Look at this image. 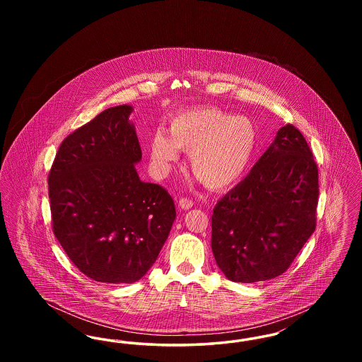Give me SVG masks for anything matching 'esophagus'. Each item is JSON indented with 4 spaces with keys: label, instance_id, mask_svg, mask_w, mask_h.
Here are the masks:
<instances>
[{
    "label": "esophagus",
    "instance_id": "obj_1",
    "mask_svg": "<svg viewBox=\"0 0 362 362\" xmlns=\"http://www.w3.org/2000/svg\"><path fill=\"white\" fill-rule=\"evenodd\" d=\"M179 206L185 209V210H189V209L194 206V202L189 198H180L179 199Z\"/></svg>",
    "mask_w": 362,
    "mask_h": 362
}]
</instances>
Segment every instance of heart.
Instances as JSON below:
<instances>
[{
    "label": "heart",
    "instance_id": "heart-1",
    "mask_svg": "<svg viewBox=\"0 0 362 362\" xmlns=\"http://www.w3.org/2000/svg\"><path fill=\"white\" fill-rule=\"evenodd\" d=\"M168 134L157 130L149 142L151 163L158 176L168 173L180 156L189 152L194 173L214 189L239 182L250 168L258 144L255 123L217 107L183 111L168 122Z\"/></svg>",
    "mask_w": 362,
    "mask_h": 362
}]
</instances>
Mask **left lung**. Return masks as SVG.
I'll list each match as a JSON object with an SVG mask.
<instances>
[{
    "label": "left lung",
    "instance_id": "obj_1",
    "mask_svg": "<svg viewBox=\"0 0 362 362\" xmlns=\"http://www.w3.org/2000/svg\"><path fill=\"white\" fill-rule=\"evenodd\" d=\"M317 198L310 146L298 129L286 124L213 209L211 250L225 276L252 284L285 273L315 232Z\"/></svg>",
    "mask_w": 362,
    "mask_h": 362
}]
</instances>
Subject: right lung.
Wrapping results in <instances>:
<instances>
[{
  "mask_svg": "<svg viewBox=\"0 0 362 362\" xmlns=\"http://www.w3.org/2000/svg\"><path fill=\"white\" fill-rule=\"evenodd\" d=\"M132 111L111 107L74 130L49 173L52 232L73 264L98 282L133 284L145 276L176 217L168 191L139 180Z\"/></svg>",
  "mask_w": 362,
  "mask_h": 362,
  "instance_id": "right-lung-1",
  "label": "right lung"
}]
</instances>
